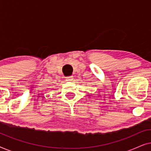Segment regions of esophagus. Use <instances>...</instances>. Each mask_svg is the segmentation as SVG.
I'll return each mask as SVG.
<instances>
[{"label":"esophagus","instance_id":"esophagus-1","mask_svg":"<svg viewBox=\"0 0 151 151\" xmlns=\"http://www.w3.org/2000/svg\"><path fill=\"white\" fill-rule=\"evenodd\" d=\"M73 79V76H69V77H67V78H66V80H67V81H72Z\"/></svg>","mask_w":151,"mask_h":151}]
</instances>
